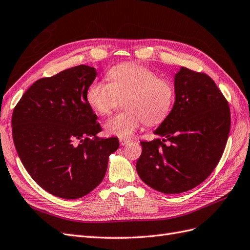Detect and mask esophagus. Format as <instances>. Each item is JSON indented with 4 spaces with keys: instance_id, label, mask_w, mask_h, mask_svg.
Returning a JSON list of instances; mask_svg holds the SVG:
<instances>
[{
    "instance_id": "esophagus-1",
    "label": "esophagus",
    "mask_w": 250,
    "mask_h": 250,
    "mask_svg": "<svg viewBox=\"0 0 250 250\" xmlns=\"http://www.w3.org/2000/svg\"><path fill=\"white\" fill-rule=\"evenodd\" d=\"M131 140H128V139H120L119 140V142H120V146H126V144L128 143V142H130Z\"/></svg>"
}]
</instances>
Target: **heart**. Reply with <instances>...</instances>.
<instances>
[{
    "label": "heart",
    "instance_id": "obj_1",
    "mask_svg": "<svg viewBox=\"0 0 250 250\" xmlns=\"http://www.w3.org/2000/svg\"><path fill=\"white\" fill-rule=\"evenodd\" d=\"M108 81H93L87 88L88 104L102 115L111 113L125 98V112L104 124V132L118 138L131 137L142 123L155 125L171 113L175 101L172 81L157 71L135 63H122L110 68Z\"/></svg>",
    "mask_w": 250,
    "mask_h": 250
}]
</instances>
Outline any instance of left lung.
Listing matches in <instances>:
<instances>
[{"label": "left lung", "mask_w": 250, "mask_h": 250, "mask_svg": "<svg viewBox=\"0 0 250 250\" xmlns=\"http://www.w3.org/2000/svg\"><path fill=\"white\" fill-rule=\"evenodd\" d=\"M174 87L171 113L154 132L162 139L141 141L136 163L140 179L165 194L203 183L219 163L230 130L229 103L208 75L182 67Z\"/></svg>", "instance_id": "1"}]
</instances>
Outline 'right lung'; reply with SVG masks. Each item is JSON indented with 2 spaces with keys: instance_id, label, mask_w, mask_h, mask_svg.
Returning <instances> with one entry per match:
<instances>
[{
  "instance_id": "obj_1",
  "label": "right lung",
  "mask_w": 250,
  "mask_h": 250,
  "mask_svg": "<svg viewBox=\"0 0 250 250\" xmlns=\"http://www.w3.org/2000/svg\"><path fill=\"white\" fill-rule=\"evenodd\" d=\"M96 75L82 64L39 79L13 110V142L23 167L57 197L80 198L98 187L119 147L116 137L96 136L102 127L86 100Z\"/></svg>"
}]
</instances>
